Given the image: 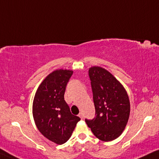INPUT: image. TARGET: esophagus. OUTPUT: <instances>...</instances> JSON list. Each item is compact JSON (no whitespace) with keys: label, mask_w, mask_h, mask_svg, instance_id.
<instances>
[{"label":"esophagus","mask_w":159,"mask_h":159,"mask_svg":"<svg viewBox=\"0 0 159 159\" xmlns=\"http://www.w3.org/2000/svg\"><path fill=\"white\" fill-rule=\"evenodd\" d=\"M79 116L80 117V119H83V113H79Z\"/></svg>","instance_id":"34e87169"}]
</instances>
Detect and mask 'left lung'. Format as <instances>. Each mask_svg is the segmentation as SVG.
Wrapping results in <instances>:
<instances>
[{
    "mask_svg": "<svg viewBox=\"0 0 159 159\" xmlns=\"http://www.w3.org/2000/svg\"><path fill=\"white\" fill-rule=\"evenodd\" d=\"M95 117L85 119L94 136L110 142L120 136L128 121L130 105L125 88L112 74L99 66L89 68Z\"/></svg>",
    "mask_w": 159,
    "mask_h": 159,
    "instance_id": "1",
    "label": "left lung"
}]
</instances>
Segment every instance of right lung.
I'll return each instance as SVG.
<instances>
[{
  "instance_id": "obj_1",
  "label": "right lung",
  "mask_w": 159,
  "mask_h": 159,
  "mask_svg": "<svg viewBox=\"0 0 159 159\" xmlns=\"http://www.w3.org/2000/svg\"><path fill=\"white\" fill-rule=\"evenodd\" d=\"M73 71L56 70L48 74L37 90L32 113L39 131L48 140L62 144L69 139L80 120L70 113L64 99L66 85Z\"/></svg>"
}]
</instances>
